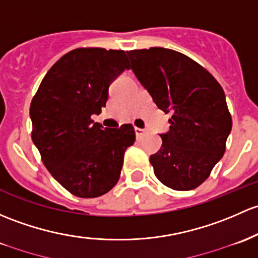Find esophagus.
I'll return each mask as SVG.
<instances>
[{"label":"esophagus","instance_id":"1","mask_svg":"<svg viewBox=\"0 0 258 258\" xmlns=\"http://www.w3.org/2000/svg\"><path fill=\"white\" fill-rule=\"evenodd\" d=\"M135 132H136V136H137V138L138 137H141L143 135V132H145V130H142V128H138V127H135Z\"/></svg>","mask_w":258,"mask_h":258}]
</instances>
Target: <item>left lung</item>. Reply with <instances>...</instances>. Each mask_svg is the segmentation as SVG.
Returning <instances> with one entry per match:
<instances>
[{
  "mask_svg": "<svg viewBox=\"0 0 258 258\" xmlns=\"http://www.w3.org/2000/svg\"><path fill=\"white\" fill-rule=\"evenodd\" d=\"M131 69L154 104L173 112L162 147L150 162L161 183L191 190L222 158L232 120L220 84L205 68L179 51L153 47L127 51Z\"/></svg>",
  "mask_w": 258,
  "mask_h": 258,
  "instance_id": "1",
  "label": "left lung"
}]
</instances>
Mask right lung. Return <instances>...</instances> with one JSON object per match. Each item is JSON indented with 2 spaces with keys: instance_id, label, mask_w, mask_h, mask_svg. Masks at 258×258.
Returning a JSON list of instances; mask_svg holds the SVG:
<instances>
[{
  "instance_id": "1",
  "label": "right lung",
  "mask_w": 258,
  "mask_h": 258,
  "mask_svg": "<svg viewBox=\"0 0 258 258\" xmlns=\"http://www.w3.org/2000/svg\"><path fill=\"white\" fill-rule=\"evenodd\" d=\"M127 63L123 50L78 48L48 70L32 99V141L51 177L75 197L110 191L136 140L131 123L102 130L91 120L106 105L110 84L130 69Z\"/></svg>"
}]
</instances>
